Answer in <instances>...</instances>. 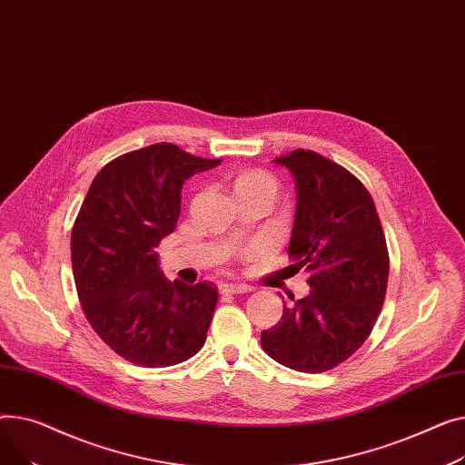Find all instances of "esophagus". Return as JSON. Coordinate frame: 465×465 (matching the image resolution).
<instances>
[{
	"label": "esophagus",
	"instance_id": "1",
	"mask_svg": "<svg viewBox=\"0 0 465 465\" xmlns=\"http://www.w3.org/2000/svg\"><path fill=\"white\" fill-rule=\"evenodd\" d=\"M220 291L227 292V294H243V292H250L255 289L252 285H245V283H222Z\"/></svg>",
	"mask_w": 465,
	"mask_h": 465
}]
</instances>
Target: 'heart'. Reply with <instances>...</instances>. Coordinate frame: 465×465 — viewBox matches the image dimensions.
<instances>
[{
	"label": "heart",
	"instance_id": "1",
	"mask_svg": "<svg viewBox=\"0 0 465 465\" xmlns=\"http://www.w3.org/2000/svg\"><path fill=\"white\" fill-rule=\"evenodd\" d=\"M243 183H272L270 178L266 174L261 173H248V174H242L236 182V185H243Z\"/></svg>",
	"mask_w": 465,
	"mask_h": 465
}]
</instances>
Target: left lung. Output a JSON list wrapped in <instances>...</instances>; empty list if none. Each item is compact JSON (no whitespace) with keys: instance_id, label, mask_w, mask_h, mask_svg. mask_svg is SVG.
<instances>
[{"instance_id":"obj_1","label":"left lung","mask_w":465,"mask_h":465,"mask_svg":"<svg viewBox=\"0 0 465 465\" xmlns=\"http://www.w3.org/2000/svg\"><path fill=\"white\" fill-rule=\"evenodd\" d=\"M296 187L289 242L292 266L304 268L310 294L283 306L261 345L276 362L306 373L349 359L381 313L389 282V252L368 189L349 171L312 150L274 159Z\"/></svg>"}]
</instances>
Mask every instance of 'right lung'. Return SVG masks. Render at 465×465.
I'll use <instances>...</instances> for the list:
<instances>
[{
	"label": "right lung",
	"instance_id": "add662e5",
	"mask_svg": "<svg viewBox=\"0 0 465 465\" xmlns=\"http://www.w3.org/2000/svg\"><path fill=\"white\" fill-rule=\"evenodd\" d=\"M220 163L152 144L104 165L82 203L71 232L80 306L99 338L133 364L174 366L206 341L215 287L169 282L155 248L176 229L183 182Z\"/></svg>",
	"mask_w": 465,
	"mask_h": 465
}]
</instances>
